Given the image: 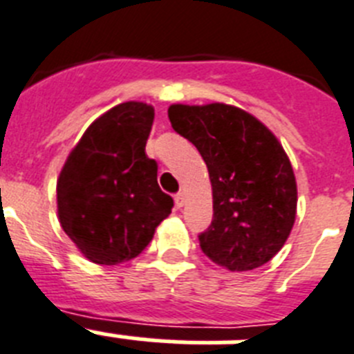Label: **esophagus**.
Returning <instances> with one entry per match:
<instances>
[{"label": "esophagus", "instance_id": "1", "mask_svg": "<svg viewBox=\"0 0 354 354\" xmlns=\"http://www.w3.org/2000/svg\"><path fill=\"white\" fill-rule=\"evenodd\" d=\"M174 201H176V207H183V203H185V194H183V192H178V194L174 196Z\"/></svg>", "mask_w": 354, "mask_h": 354}]
</instances>
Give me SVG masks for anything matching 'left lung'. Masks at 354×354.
Instances as JSON below:
<instances>
[{
	"label": "left lung",
	"mask_w": 354,
	"mask_h": 354,
	"mask_svg": "<svg viewBox=\"0 0 354 354\" xmlns=\"http://www.w3.org/2000/svg\"><path fill=\"white\" fill-rule=\"evenodd\" d=\"M169 120L209 169L214 216L198 236L203 254L230 272L268 263L297 212L295 176L283 145L250 113L227 104H174Z\"/></svg>",
	"instance_id": "obj_1"
}]
</instances>
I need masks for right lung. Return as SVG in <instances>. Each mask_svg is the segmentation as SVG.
Returning a JSON list of instances; mask_svg holds the SVG:
<instances>
[{"label": "right lung", "instance_id": "right-lung-1", "mask_svg": "<svg viewBox=\"0 0 354 354\" xmlns=\"http://www.w3.org/2000/svg\"><path fill=\"white\" fill-rule=\"evenodd\" d=\"M154 109L124 102L91 124L57 182L62 230L97 264L135 259L174 201L156 182L158 163L145 154Z\"/></svg>", "mask_w": 354, "mask_h": 354}]
</instances>
